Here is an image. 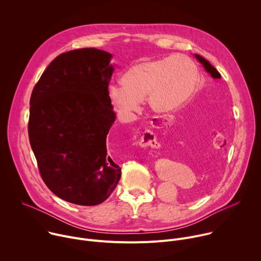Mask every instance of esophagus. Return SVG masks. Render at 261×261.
Listing matches in <instances>:
<instances>
[{
	"instance_id": "34e87169",
	"label": "esophagus",
	"mask_w": 261,
	"mask_h": 261,
	"mask_svg": "<svg viewBox=\"0 0 261 261\" xmlns=\"http://www.w3.org/2000/svg\"><path fill=\"white\" fill-rule=\"evenodd\" d=\"M166 118L163 117V116H156V117H153L152 118V125L156 128H163L166 124ZM139 145L142 146V147H145V146H151V147H154V148H158L160 146V143L157 141V138H156V135L153 131L151 130H145L144 133L142 134L141 138H140V141H139Z\"/></svg>"
}]
</instances>
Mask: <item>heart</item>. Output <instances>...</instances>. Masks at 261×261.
<instances>
[{
	"label": "heart",
	"instance_id": "1",
	"mask_svg": "<svg viewBox=\"0 0 261 261\" xmlns=\"http://www.w3.org/2000/svg\"><path fill=\"white\" fill-rule=\"evenodd\" d=\"M198 82L199 71L191 58L169 56L130 67L123 74L122 86L108 88V98L123 115L136 113L145 98L158 113H171L193 98Z\"/></svg>",
	"mask_w": 261,
	"mask_h": 261
}]
</instances>
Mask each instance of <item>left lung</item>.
Segmentation results:
<instances>
[{
	"label": "left lung",
	"instance_id": "left-lung-1",
	"mask_svg": "<svg viewBox=\"0 0 261 261\" xmlns=\"http://www.w3.org/2000/svg\"><path fill=\"white\" fill-rule=\"evenodd\" d=\"M195 57H196V59L203 65V67L205 68V70H206L208 73H211V75H212L213 79H220V77H221L220 73L217 71V69H216L214 66L211 65V63H210L207 60H205L204 58H202V57L199 56V55H195ZM220 109H221V108H218V107H217V104H216V106H214V105H210L208 102H206V101L201 102V103L197 106V108L195 109V114H196V116H197V118H195V119H198V120H194L193 122H191L192 127H193V125H195V123H197L196 121L197 120L198 122L200 119H201V120H207V121H210V122H211V121H212V122H217L218 119L220 118V114H219V110H220ZM190 127H191V126H190Z\"/></svg>",
	"mask_w": 261,
	"mask_h": 261
}]
</instances>
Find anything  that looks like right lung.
<instances>
[{"instance_id":"add662e5","label":"right lung","mask_w":261,"mask_h":261,"mask_svg":"<svg viewBox=\"0 0 261 261\" xmlns=\"http://www.w3.org/2000/svg\"><path fill=\"white\" fill-rule=\"evenodd\" d=\"M111 57L97 48L61 54L31 95L28 131L40 175L54 194L74 204L103 202L121 177L106 147L116 120L108 98Z\"/></svg>"}]
</instances>
